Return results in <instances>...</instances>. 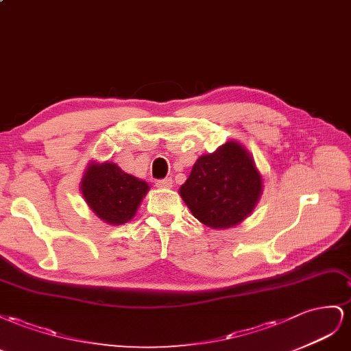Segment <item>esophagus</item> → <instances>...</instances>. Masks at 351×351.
Returning a JSON list of instances; mask_svg holds the SVG:
<instances>
[{
    "label": "esophagus",
    "mask_w": 351,
    "mask_h": 351,
    "mask_svg": "<svg viewBox=\"0 0 351 351\" xmlns=\"http://www.w3.org/2000/svg\"><path fill=\"white\" fill-rule=\"evenodd\" d=\"M156 185L158 186V188H170L172 186V179L170 178H165V179H160V181H157L156 182Z\"/></svg>",
    "instance_id": "34e87169"
}]
</instances>
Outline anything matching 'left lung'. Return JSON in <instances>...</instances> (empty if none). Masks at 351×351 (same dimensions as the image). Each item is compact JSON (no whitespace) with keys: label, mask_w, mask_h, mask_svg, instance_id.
<instances>
[{"label":"left lung","mask_w":351,"mask_h":351,"mask_svg":"<svg viewBox=\"0 0 351 351\" xmlns=\"http://www.w3.org/2000/svg\"><path fill=\"white\" fill-rule=\"evenodd\" d=\"M262 175L245 147L229 141L199 157L179 194L194 217L213 229L232 228L253 212Z\"/></svg>","instance_id":"left-lung-1"}]
</instances>
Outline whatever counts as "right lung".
Masks as SVG:
<instances>
[{
    "label": "right lung",
    "instance_id": "add662e5",
    "mask_svg": "<svg viewBox=\"0 0 351 351\" xmlns=\"http://www.w3.org/2000/svg\"><path fill=\"white\" fill-rule=\"evenodd\" d=\"M149 189L143 179L125 173L116 163H89L81 191L93 212L110 225L131 220Z\"/></svg>",
    "mask_w": 351,
    "mask_h": 351
}]
</instances>
